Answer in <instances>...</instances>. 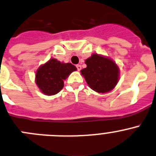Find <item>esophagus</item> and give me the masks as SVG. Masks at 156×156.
<instances>
[{
	"label": "esophagus",
	"instance_id": "34e87169",
	"mask_svg": "<svg viewBox=\"0 0 156 156\" xmlns=\"http://www.w3.org/2000/svg\"><path fill=\"white\" fill-rule=\"evenodd\" d=\"M76 68H77V69H78V71H80L81 69V65H77Z\"/></svg>",
	"mask_w": 156,
	"mask_h": 156
}]
</instances>
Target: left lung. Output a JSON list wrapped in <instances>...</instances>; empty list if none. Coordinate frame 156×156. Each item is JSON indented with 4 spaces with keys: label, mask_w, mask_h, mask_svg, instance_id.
Here are the masks:
<instances>
[{
    "label": "left lung",
    "mask_w": 156,
    "mask_h": 156,
    "mask_svg": "<svg viewBox=\"0 0 156 156\" xmlns=\"http://www.w3.org/2000/svg\"><path fill=\"white\" fill-rule=\"evenodd\" d=\"M87 68L81 71L89 87L98 93L111 90L118 82L119 69L111 59L98 54L85 60Z\"/></svg>",
    "instance_id": "8db88e82"
}]
</instances>
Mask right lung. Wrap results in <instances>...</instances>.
<instances>
[{
    "instance_id": "1",
    "label": "right lung",
    "mask_w": 156,
    "mask_h": 156,
    "mask_svg": "<svg viewBox=\"0 0 156 156\" xmlns=\"http://www.w3.org/2000/svg\"><path fill=\"white\" fill-rule=\"evenodd\" d=\"M76 69L71 63H61L51 58L36 71V83L43 94L54 95L63 88V80Z\"/></svg>"
}]
</instances>
